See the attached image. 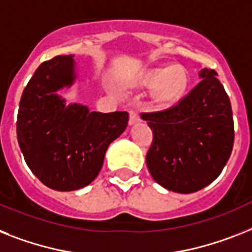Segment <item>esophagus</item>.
<instances>
[{
    "instance_id": "1",
    "label": "esophagus",
    "mask_w": 252,
    "mask_h": 252,
    "mask_svg": "<svg viewBox=\"0 0 252 252\" xmlns=\"http://www.w3.org/2000/svg\"><path fill=\"white\" fill-rule=\"evenodd\" d=\"M140 121V117L138 116V113L134 111H130V118H128V125L130 126H132V125L138 124V122Z\"/></svg>"
}]
</instances>
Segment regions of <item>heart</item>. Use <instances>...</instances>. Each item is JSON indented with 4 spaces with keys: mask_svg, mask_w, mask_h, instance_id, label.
<instances>
[{
    "mask_svg": "<svg viewBox=\"0 0 252 252\" xmlns=\"http://www.w3.org/2000/svg\"><path fill=\"white\" fill-rule=\"evenodd\" d=\"M141 85L156 88V97L162 104H172L184 95L188 77L182 66L168 65L147 70L141 77Z\"/></svg>",
    "mask_w": 252,
    "mask_h": 252,
    "instance_id": "heart-1",
    "label": "heart"
}]
</instances>
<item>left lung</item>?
Returning <instances> with one entry per match:
<instances>
[{
	"instance_id": "8db88e82",
	"label": "left lung",
	"mask_w": 252,
	"mask_h": 252,
	"mask_svg": "<svg viewBox=\"0 0 252 252\" xmlns=\"http://www.w3.org/2000/svg\"><path fill=\"white\" fill-rule=\"evenodd\" d=\"M214 69L199 70V84L178 105L141 114L153 131L147 153L152 178L176 193H194L223 171L234 140L229 97Z\"/></svg>"
}]
</instances>
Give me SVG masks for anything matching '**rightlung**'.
<instances>
[{
    "label": "right lung",
    "mask_w": 252,
    "mask_h": 252,
    "mask_svg": "<svg viewBox=\"0 0 252 252\" xmlns=\"http://www.w3.org/2000/svg\"><path fill=\"white\" fill-rule=\"evenodd\" d=\"M73 56H55L37 68L23 91L16 121L28 167L59 192L84 188L96 178L108 147L128 121L127 112H91L85 104H68L58 94L76 82Z\"/></svg>",
    "instance_id": "1"
}]
</instances>
